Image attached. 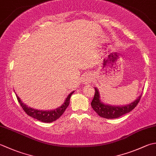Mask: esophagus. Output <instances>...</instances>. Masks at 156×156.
<instances>
[{
    "instance_id": "obj_1",
    "label": "esophagus",
    "mask_w": 156,
    "mask_h": 156,
    "mask_svg": "<svg viewBox=\"0 0 156 156\" xmlns=\"http://www.w3.org/2000/svg\"><path fill=\"white\" fill-rule=\"evenodd\" d=\"M84 80L85 82H87V83H88V82H90L92 81V76H91L90 74H87L84 76Z\"/></svg>"
}]
</instances>
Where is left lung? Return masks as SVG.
Segmentation results:
<instances>
[{"label": "left lung", "mask_w": 156, "mask_h": 156, "mask_svg": "<svg viewBox=\"0 0 156 156\" xmlns=\"http://www.w3.org/2000/svg\"><path fill=\"white\" fill-rule=\"evenodd\" d=\"M94 90H95V93H94V98L91 102V106L99 116L107 119L118 118L132 111L138 104L142 96V94H141L135 101L130 103L129 105L115 107L105 105L102 102H101L99 91L96 88H94Z\"/></svg>", "instance_id": "1"}]
</instances>
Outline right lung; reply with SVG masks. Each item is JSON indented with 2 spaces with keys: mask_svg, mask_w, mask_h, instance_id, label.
<instances>
[{
  "mask_svg": "<svg viewBox=\"0 0 156 156\" xmlns=\"http://www.w3.org/2000/svg\"><path fill=\"white\" fill-rule=\"evenodd\" d=\"M74 91H73V92H72L69 94L68 97L66 98L65 102H64V103L62 106L55 109H54V110L51 111H41L38 110V109H34L31 108H28V107H27L26 105L22 103V101H21L20 97H18L17 94L16 97L21 107L23 108L24 112H25L27 115L36 119V120H38L39 121L48 123L55 121L58 118H59L61 115L63 114V112H65L66 108H68V106L69 104L70 97H71L72 94L74 93Z\"/></svg>",
  "mask_w": 156,
  "mask_h": 156,
  "instance_id": "obj_1",
  "label": "right lung"
}]
</instances>
